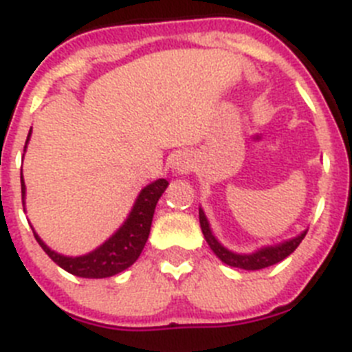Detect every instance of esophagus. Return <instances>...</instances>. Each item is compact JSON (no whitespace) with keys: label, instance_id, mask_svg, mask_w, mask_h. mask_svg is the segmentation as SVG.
I'll return each mask as SVG.
<instances>
[{"label":"esophagus","instance_id":"34e87169","mask_svg":"<svg viewBox=\"0 0 352 352\" xmlns=\"http://www.w3.org/2000/svg\"><path fill=\"white\" fill-rule=\"evenodd\" d=\"M190 167H192V162L186 155H178V157L173 160V169L176 170H188Z\"/></svg>","mask_w":352,"mask_h":352}]
</instances>
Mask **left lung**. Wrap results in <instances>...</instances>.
<instances>
[{
  "label": "left lung",
  "instance_id": "left-lung-1",
  "mask_svg": "<svg viewBox=\"0 0 352 352\" xmlns=\"http://www.w3.org/2000/svg\"><path fill=\"white\" fill-rule=\"evenodd\" d=\"M199 222H201V229H203V234L204 238H206L208 245H210L211 250L217 254V257H219L222 263L229 264L232 268L250 270V272H254V270L268 268V266H273V264L284 261L285 257L291 256L292 252L296 250L298 245L301 243V239L307 234V231H303L300 236H296V238L287 239L284 243L273 245V247H263L257 252H254V254H234V252L227 250L226 247H222V245L219 243V239L214 238L213 232H211L210 229V223H208L206 214H204V211L201 210V208H199Z\"/></svg>",
  "mask_w": 352,
  "mask_h": 352
}]
</instances>
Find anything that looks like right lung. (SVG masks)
Instances as JSON below:
<instances>
[{"instance_id":"add662e5","label":"right lung","mask_w":352,"mask_h":352,"mask_svg":"<svg viewBox=\"0 0 352 352\" xmlns=\"http://www.w3.org/2000/svg\"><path fill=\"white\" fill-rule=\"evenodd\" d=\"M30 135L31 130L28 133V141H30ZM167 185H169L167 179H157V182L144 186L141 194H139L135 204H133L132 211H130L129 219L125 220V223L104 245H100L96 250L89 252L86 256H61V254L51 250L47 245L43 243L36 232H33V234H35L36 241L43 248V252L60 268H63L65 272L72 273V275L76 276H82V278H105V276H113L116 273H121L123 270H126L129 266H132L138 261V257L141 256L142 248H144L146 241H148L155 208H157L160 195L166 192ZM21 192H23L24 201L26 185H24L23 173H21Z\"/></svg>"}]
</instances>
